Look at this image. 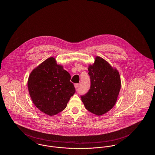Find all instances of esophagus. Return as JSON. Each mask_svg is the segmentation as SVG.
I'll return each mask as SVG.
<instances>
[{"mask_svg":"<svg viewBox=\"0 0 155 155\" xmlns=\"http://www.w3.org/2000/svg\"><path fill=\"white\" fill-rule=\"evenodd\" d=\"M74 87L75 89H77V87H78V84H75Z\"/></svg>","mask_w":155,"mask_h":155,"instance_id":"1","label":"esophagus"}]
</instances>
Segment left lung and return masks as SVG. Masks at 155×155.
Here are the masks:
<instances>
[{
    "label": "left lung",
    "instance_id": "8db88e82",
    "mask_svg": "<svg viewBox=\"0 0 155 155\" xmlns=\"http://www.w3.org/2000/svg\"><path fill=\"white\" fill-rule=\"evenodd\" d=\"M88 71L91 87L81 98L89 111L101 115L110 111L117 101L121 87L120 75L117 70L99 56Z\"/></svg>",
    "mask_w": 155,
    "mask_h": 155
}]
</instances>
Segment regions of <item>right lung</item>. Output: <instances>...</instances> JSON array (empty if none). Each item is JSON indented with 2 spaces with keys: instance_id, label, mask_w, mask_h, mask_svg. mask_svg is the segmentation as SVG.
<instances>
[{
  "instance_id": "1",
  "label": "right lung",
  "mask_w": 155,
  "mask_h": 155,
  "mask_svg": "<svg viewBox=\"0 0 155 155\" xmlns=\"http://www.w3.org/2000/svg\"><path fill=\"white\" fill-rule=\"evenodd\" d=\"M71 76L54 58H50L34 69L28 87L31 100L41 111L52 116L64 110L75 92Z\"/></svg>"
}]
</instances>
